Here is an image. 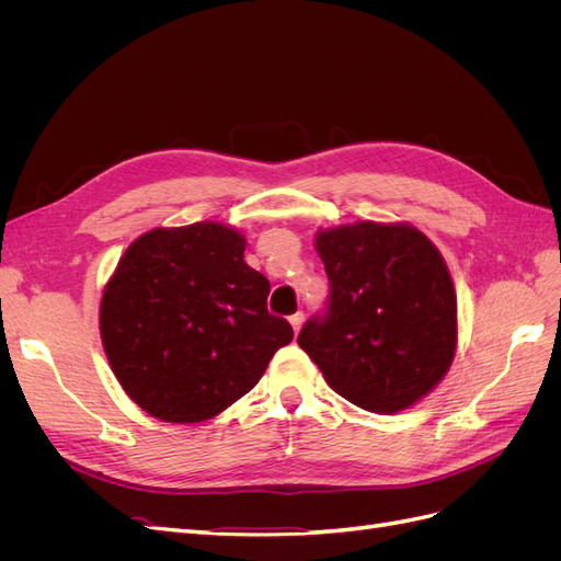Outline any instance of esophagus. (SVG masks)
I'll list each match as a JSON object with an SVG mask.
<instances>
[{"label": "esophagus", "instance_id": "1", "mask_svg": "<svg viewBox=\"0 0 561 561\" xmlns=\"http://www.w3.org/2000/svg\"><path fill=\"white\" fill-rule=\"evenodd\" d=\"M290 325H293V330H295V334L301 330V325H304V316L301 313H295V316H290Z\"/></svg>", "mask_w": 561, "mask_h": 561}]
</instances>
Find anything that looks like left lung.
<instances>
[{
  "instance_id": "left-lung-1",
  "label": "left lung",
  "mask_w": 561,
  "mask_h": 561,
  "mask_svg": "<svg viewBox=\"0 0 561 561\" xmlns=\"http://www.w3.org/2000/svg\"><path fill=\"white\" fill-rule=\"evenodd\" d=\"M330 313L297 344L334 393L371 414H398L449 371L458 344L456 290L443 252L407 222L318 229Z\"/></svg>"
}]
</instances>
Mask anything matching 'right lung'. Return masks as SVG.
I'll list each match as a JSON object with an SVG mask.
<instances>
[{"instance_id": "obj_1", "label": "right lung", "mask_w": 561, "mask_h": 561, "mask_svg": "<svg viewBox=\"0 0 561 561\" xmlns=\"http://www.w3.org/2000/svg\"><path fill=\"white\" fill-rule=\"evenodd\" d=\"M245 236L222 222L157 227L135 239L100 297V339L126 396L149 416L201 423L243 398L290 322L266 311L268 280Z\"/></svg>"}]
</instances>
